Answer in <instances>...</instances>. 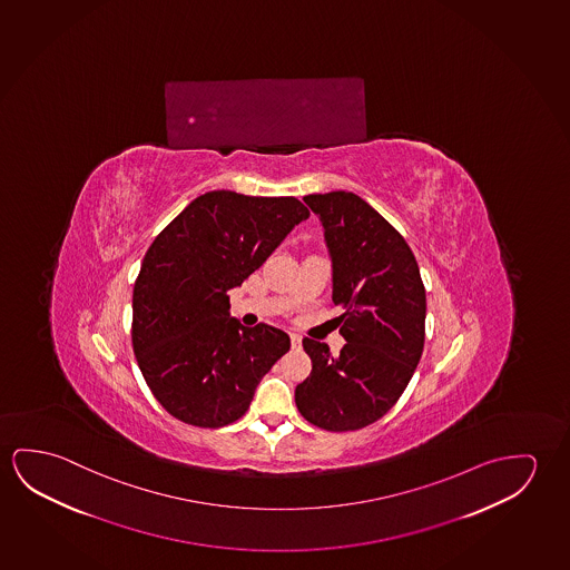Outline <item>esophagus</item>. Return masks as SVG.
I'll list each match as a JSON object with an SVG mask.
<instances>
[{
    "label": "esophagus",
    "instance_id": "esophagus-1",
    "mask_svg": "<svg viewBox=\"0 0 570 570\" xmlns=\"http://www.w3.org/2000/svg\"><path fill=\"white\" fill-rule=\"evenodd\" d=\"M289 343H292V350H299L302 347V335L289 333Z\"/></svg>",
    "mask_w": 570,
    "mask_h": 570
}]
</instances>
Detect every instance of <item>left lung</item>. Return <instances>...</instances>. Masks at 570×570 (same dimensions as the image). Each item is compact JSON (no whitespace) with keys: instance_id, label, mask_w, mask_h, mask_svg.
I'll list each match as a JSON object with an SVG mask.
<instances>
[{"instance_id":"1","label":"left lung","mask_w":570,"mask_h":570,"mask_svg":"<svg viewBox=\"0 0 570 570\" xmlns=\"http://www.w3.org/2000/svg\"><path fill=\"white\" fill-rule=\"evenodd\" d=\"M324 227L332 258V299L345 340L337 357L306 337L309 377L296 386L307 422L332 432L360 430L393 409L424 347L426 292L411 248L399 230L360 195L304 197Z\"/></svg>"}]
</instances>
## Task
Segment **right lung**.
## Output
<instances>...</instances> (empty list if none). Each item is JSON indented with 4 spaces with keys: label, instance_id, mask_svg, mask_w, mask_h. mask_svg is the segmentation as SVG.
Here are the masks:
<instances>
[{
    "label": "right lung",
    "instance_id": "right-lung-1",
    "mask_svg": "<svg viewBox=\"0 0 570 570\" xmlns=\"http://www.w3.org/2000/svg\"><path fill=\"white\" fill-rule=\"evenodd\" d=\"M309 217L296 197L199 195L144 256L131 296V345L154 396L179 421L219 429L238 421L288 333L230 317L228 289L261 268Z\"/></svg>",
    "mask_w": 570,
    "mask_h": 570
}]
</instances>
